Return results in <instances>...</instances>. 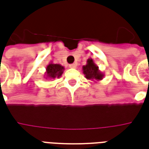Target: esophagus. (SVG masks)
Wrapping results in <instances>:
<instances>
[{
	"label": "esophagus",
	"instance_id": "1",
	"mask_svg": "<svg viewBox=\"0 0 149 149\" xmlns=\"http://www.w3.org/2000/svg\"><path fill=\"white\" fill-rule=\"evenodd\" d=\"M77 64H71V65H69V68H71V69H77Z\"/></svg>",
	"mask_w": 149,
	"mask_h": 149
}]
</instances>
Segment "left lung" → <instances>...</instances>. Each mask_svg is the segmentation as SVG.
Instances as JSON below:
<instances>
[{
  "label": "left lung",
  "instance_id": "1",
  "mask_svg": "<svg viewBox=\"0 0 149 149\" xmlns=\"http://www.w3.org/2000/svg\"><path fill=\"white\" fill-rule=\"evenodd\" d=\"M84 77L88 80H93L95 82L102 80L104 74L99 69V66L96 65L91 58L87 61V64L82 68Z\"/></svg>",
  "mask_w": 149,
  "mask_h": 149
}]
</instances>
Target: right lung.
Wrapping results in <instances>:
<instances>
[{
  "label": "right lung",
  "instance_id": "right-lung-1",
  "mask_svg": "<svg viewBox=\"0 0 149 149\" xmlns=\"http://www.w3.org/2000/svg\"><path fill=\"white\" fill-rule=\"evenodd\" d=\"M65 68L59 64H54L52 62L47 66L46 69V79H55L61 77Z\"/></svg>",
  "mask_w": 149,
  "mask_h": 149
}]
</instances>
